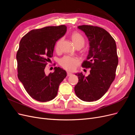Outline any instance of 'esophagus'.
<instances>
[{
	"instance_id": "34e87169",
	"label": "esophagus",
	"mask_w": 135,
	"mask_h": 135,
	"mask_svg": "<svg viewBox=\"0 0 135 135\" xmlns=\"http://www.w3.org/2000/svg\"><path fill=\"white\" fill-rule=\"evenodd\" d=\"M71 75H72V73H71L70 72H67V75H68V76H71Z\"/></svg>"
}]
</instances>
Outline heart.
<instances>
[{"label": "heart", "instance_id": "heart-1", "mask_svg": "<svg viewBox=\"0 0 135 135\" xmlns=\"http://www.w3.org/2000/svg\"><path fill=\"white\" fill-rule=\"evenodd\" d=\"M71 39L75 46L82 47L85 42V40L83 36L78 32H73L71 35ZM62 41V38L60 39L56 44V49L58 50L61 43ZM59 64L65 69L69 71H73L80 64V60L75 57H72L70 56H64V57L59 60Z\"/></svg>", "mask_w": 135, "mask_h": 135}]
</instances>
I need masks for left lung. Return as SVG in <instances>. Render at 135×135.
Wrapping results in <instances>:
<instances>
[{
    "label": "left lung",
    "mask_w": 135,
    "mask_h": 135,
    "mask_svg": "<svg viewBox=\"0 0 135 135\" xmlns=\"http://www.w3.org/2000/svg\"><path fill=\"white\" fill-rule=\"evenodd\" d=\"M88 38L89 50L81 66L91 69L85 76L77 73L79 81L74 87L77 97L87 102L96 101L103 97L115 77L118 57L115 40L104 28L91 25L79 26Z\"/></svg>",
    "instance_id": "left-lung-1"
}]
</instances>
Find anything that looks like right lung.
I'll use <instances>...</instances> for the list:
<instances>
[{"instance_id":"add662e5","label":"right lung","mask_w":135,"mask_h":135,"mask_svg":"<svg viewBox=\"0 0 135 135\" xmlns=\"http://www.w3.org/2000/svg\"><path fill=\"white\" fill-rule=\"evenodd\" d=\"M65 25L32 30L20 42L16 55L18 78L32 98L47 102L57 95L59 85L66 72L59 67L47 75L44 69L53 56L56 42L65 35Z\"/></svg>"}]
</instances>
